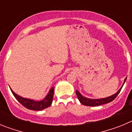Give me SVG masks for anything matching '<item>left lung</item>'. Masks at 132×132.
Segmentation results:
<instances>
[{"label": "left lung", "mask_w": 132, "mask_h": 132, "mask_svg": "<svg viewBox=\"0 0 132 132\" xmlns=\"http://www.w3.org/2000/svg\"><path fill=\"white\" fill-rule=\"evenodd\" d=\"M127 77L124 79V81H123V83L122 85V86L121 87V88L116 92L115 94H112L111 96H108L106 98H98V99H92V98H88L87 97H85L80 94L77 90H76V94L77 96L78 99L79 101H80V102L81 104H82L83 105L85 106H100L102 105V104H104L108 103V102H110L115 99V98L118 96V94L120 93L121 89H122V87L123 86L124 83H125Z\"/></svg>", "instance_id": "obj_1"}]
</instances>
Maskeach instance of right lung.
Listing matches in <instances>:
<instances>
[{
	"instance_id": "right-lung-1",
	"label": "right lung",
	"mask_w": 132,
	"mask_h": 132,
	"mask_svg": "<svg viewBox=\"0 0 132 132\" xmlns=\"http://www.w3.org/2000/svg\"><path fill=\"white\" fill-rule=\"evenodd\" d=\"M10 88L13 95L14 96V97L16 98V100L21 104H22L24 107H26V108L29 110H44L46 108H48L52 104V102H53V94H54V87H52V88H50V91L47 93V95L42 101H35V100H33V99L22 97V96L16 94L11 89V88Z\"/></svg>"
}]
</instances>
